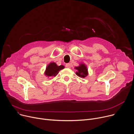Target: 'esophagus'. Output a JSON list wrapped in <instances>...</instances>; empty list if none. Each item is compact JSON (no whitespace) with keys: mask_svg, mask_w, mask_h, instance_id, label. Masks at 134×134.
Listing matches in <instances>:
<instances>
[{"mask_svg":"<svg viewBox=\"0 0 134 134\" xmlns=\"http://www.w3.org/2000/svg\"><path fill=\"white\" fill-rule=\"evenodd\" d=\"M65 66H66V68H70L71 67V63H67V64L65 65Z\"/></svg>","mask_w":134,"mask_h":134,"instance_id":"34e87169","label":"esophagus"}]
</instances>
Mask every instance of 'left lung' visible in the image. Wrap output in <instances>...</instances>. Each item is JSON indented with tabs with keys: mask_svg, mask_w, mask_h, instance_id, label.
I'll list each match as a JSON object with an SVG mask.
<instances>
[{
	"mask_svg": "<svg viewBox=\"0 0 134 134\" xmlns=\"http://www.w3.org/2000/svg\"><path fill=\"white\" fill-rule=\"evenodd\" d=\"M75 69L77 70L76 74L79 77L84 78L88 75L87 68L84 63H80L79 66L75 67Z\"/></svg>",
	"mask_w": 134,
	"mask_h": 134,
	"instance_id": "left-lung-1",
	"label": "left lung"
}]
</instances>
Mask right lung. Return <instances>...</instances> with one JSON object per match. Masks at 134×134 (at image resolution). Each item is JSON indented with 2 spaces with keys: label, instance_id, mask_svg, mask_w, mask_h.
<instances>
[{
  "label": "right lung",
  "instance_id": "obj_1",
  "mask_svg": "<svg viewBox=\"0 0 134 134\" xmlns=\"http://www.w3.org/2000/svg\"><path fill=\"white\" fill-rule=\"evenodd\" d=\"M64 68V66L63 65L58 66L56 63L51 62L47 66L44 74L47 77H55L58 73L59 71Z\"/></svg>",
  "mask_w": 134,
  "mask_h": 134
}]
</instances>
